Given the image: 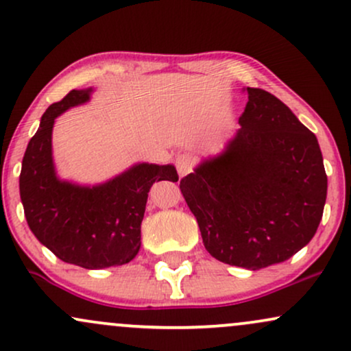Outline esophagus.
<instances>
[{
  "instance_id": "1",
  "label": "esophagus",
  "mask_w": 351,
  "mask_h": 351,
  "mask_svg": "<svg viewBox=\"0 0 351 351\" xmlns=\"http://www.w3.org/2000/svg\"><path fill=\"white\" fill-rule=\"evenodd\" d=\"M176 170H178L180 176H186L189 171L193 170V162L188 155H178L176 156Z\"/></svg>"
}]
</instances>
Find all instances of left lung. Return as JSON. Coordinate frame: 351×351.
<instances>
[{"label": "left lung", "mask_w": 351, "mask_h": 351, "mask_svg": "<svg viewBox=\"0 0 351 351\" xmlns=\"http://www.w3.org/2000/svg\"><path fill=\"white\" fill-rule=\"evenodd\" d=\"M241 128L180 181L206 251L257 269L284 263L317 232L327 175L317 136L263 88H245Z\"/></svg>", "instance_id": "1"}]
</instances>
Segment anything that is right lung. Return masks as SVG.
<instances>
[{
    "label": "right lung",
    "instance_id": "add662e5",
    "mask_svg": "<svg viewBox=\"0 0 351 351\" xmlns=\"http://www.w3.org/2000/svg\"><path fill=\"white\" fill-rule=\"evenodd\" d=\"M92 92L74 88L44 112L24 153L19 195L39 243L64 263L106 269L138 254L148 191L155 181H178V173L173 165L136 163L94 186L60 180L52 158V127L60 114L88 102Z\"/></svg>",
    "mask_w": 351,
    "mask_h": 351
}]
</instances>
